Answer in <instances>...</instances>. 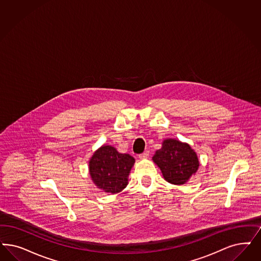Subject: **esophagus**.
<instances>
[{"mask_svg": "<svg viewBox=\"0 0 261 261\" xmlns=\"http://www.w3.org/2000/svg\"><path fill=\"white\" fill-rule=\"evenodd\" d=\"M149 157V152L148 151H145V152L142 153L139 155V158L140 159H147Z\"/></svg>", "mask_w": 261, "mask_h": 261, "instance_id": "obj_1", "label": "esophagus"}]
</instances>
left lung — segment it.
Returning a JSON list of instances; mask_svg holds the SVG:
<instances>
[{
    "label": "left lung",
    "mask_w": 261,
    "mask_h": 261,
    "mask_svg": "<svg viewBox=\"0 0 261 261\" xmlns=\"http://www.w3.org/2000/svg\"><path fill=\"white\" fill-rule=\"evenodd\" d=\"M161 170L163 177L169 183L183 185L196 174L199 167L198 155L187 143L175 139H166L162 147L152 157Z\"/></svg>",
    "instance_id": "obj_1"
}]
</instances>
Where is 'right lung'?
Masks as SVG:
<instances>
[{
	"label": "right lung",
	"mask_w": 261,
	"mask_h": 261,
	"mask_svg": "<svg viewBox=\"0 0 261 261\" xmlns=\"http://www.w3.org/2000/svg\"><path fill=\"white\" fill-rule=\"evenodd\" d=\"M135 159L127 153L118 152L112 145L103 144L89 161L90 178L98 189L117 194L128 184V176Z\"/></svg>",
	"instance_id": "right-lung-1"
}]
</instances>
